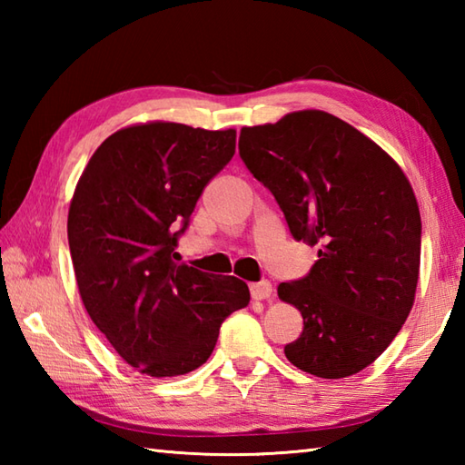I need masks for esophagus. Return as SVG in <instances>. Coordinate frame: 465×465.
Returning a JSON list of instances; mask_svg holds the SVG:
<instances>
[{"mask_svg":"<svg viewBox=\"0 0 465 465\" xmlns=\"http://www.w3.org/2000/svg\"><path fill=\"white\" fill-rule=\"evenodd\" d=\"M250 292H252L253 300H270L272 293H273V288H272V283L268 280H263V282H258V283H252Z\"/></svg>","mask_w":465,"mask_h":465,"instance_id":"esophagus-1","label":"esophagus"}]
</instances>
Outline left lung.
I'll return each instance as SVG.
<instances>
[{
	"instance_id": "8db88e82",
	"label": "left lung",
	"mask_w": 465,
	"mask_h": 465,
	"mask_svg": "<svg viewBox=\"0 0 465 465\" xmlns=\"http://www.w3.org/2000/svg\"><path fill=\"white\" fill-rule=\"evenodd\" d=\"M240 155L273 193L293 240L320 245L310 273L278 288L303 318L285 358L325 380L368 368L416 298L421 217L406 173L370 137L320 110L243 127Z\"/></svg>"
}]
</instances>
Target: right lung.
Listing matches in <instances>:
<instances>
[{"label":"right lung","mask_w":465,"mask_h":465,"mask_svg":"<svg viewBox=\"0 0 465 465\" xmlns=\"http://www.w3.org/2000/svg\"><path fill=\"white\" fill-rule=\"evenodd\" d=\"M235 153V130L173 122L124 127L97 147L75 185L67 240L82 302L122 358L173 378L210 358L245 282L173 262L203 187Z\"/></svg>","instance_id":"obj_1"}]
</instances>
